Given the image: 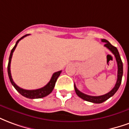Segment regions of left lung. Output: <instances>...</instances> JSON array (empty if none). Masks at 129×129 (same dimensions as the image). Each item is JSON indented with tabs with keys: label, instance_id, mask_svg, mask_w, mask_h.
<instances>
[{
	"label": "left lung",
	"instance_id": "1",
	"mask_svg": "<svg viewBox=\"0 0 129 129\" xmlns=\"http://www.w3.org/2000/svg\"><path fill=\"white\" fill-rule=\"evenodd\" d=\"M101 42H105L104 46L106 47L108 49H109L110 51L112 52V53L115 55L116 61H117V69H118V70H117V82H116L115 87L108 93H107L106 94H104V95L89 96L84 94L83 92H81V91H79L76 88V87L74 84V89L76 94L80 98L83 99L85 101L92 102V103H94V104H101V103H103L105 101L108 100L111 96H113L115 94L116 92L118 90L119 87L120 85H121V78H122V75H123V63H122V61L121 60V57H120V55H119L117 48L115 47L114 46L112 45L108 40H105V39H102Z\"/></svg>",
	"mask_w": 129,
	"mask_h": 129
}]
</instances>
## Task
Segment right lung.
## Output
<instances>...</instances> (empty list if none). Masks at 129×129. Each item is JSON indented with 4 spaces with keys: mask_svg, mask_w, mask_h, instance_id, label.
Here are the masks:
<instances>
[{
    "mask_svg": "<svg viewBox=\"0 0 129 129\" xmlns=\"http://www.w3.org/2000/svg\"><path fill=\"white\" fill-rule=\"evenodd\" d=\"M29 35H25L24 36H23L22 37H21L19 40H17V42H16V44L14 46V48L12 49L11 51L10 55V57H9V62H8V76H9V78H10V81L12 85L14 87V88L17 90V92H19L23 96H25L26 98L28 99H40V98H43L46 96L48 95L50 93H51L53 91V89L54 88L55 85L56 83L57 78L59 77V76L61 74L62 71H59V72H55L54 74L52 76L51 78L50 81L48 82V83L45 86L43 87L42 88L37 89H33V90H28V89H24L19 87L18 85H16V83L13 81V79L12 78V75H11V72H10V63H11V60H12V54H13V52L14 51L15 48H16V46L18 44V43L21 40H22L23 38H24L26 36Z\"/></svg>",
    "mask_w": 129,
    "mask_h": 129,
    "instance_id": "obj_1",
    "label": "right lung"
}]
</instances>
